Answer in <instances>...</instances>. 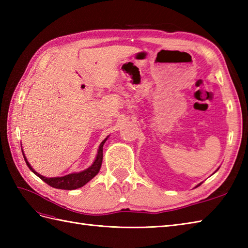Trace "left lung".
I'll list each match as a JSON object with an SVG mask.
<instances>
[{"instance_id": "obj_1", "label": "left lung", "mask_w": 248, "mask_h": 248, "mask_svg": "<svg viewBox=\"0 0 248 248\" xmlns=\"http://www.w3.org/2000/svg\"><path fill=\"white\" fill-rule=\"evenodd\" d=\"M217 170H218V168H217ZM217 170H215L214 172H217ZM214 172H213V173H214ZM202 183H199V184H197V186H195V187H197V186H200V184H202Z\"/></svg>"}]
</instances>
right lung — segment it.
I'll return each mask as SVG.
<instances>
[{
    "label": "right lung",
    "mask_w": 248,
    "mask_h": 248,
    "mask_svg": "<svg viewBox=\"0 0 248 248\" xmlns=\"http://www.w3.org/2000/svg\"><path fill=\"white\" fill-rule=\"evenodd\" d=\"M108 138H109V135H108L107 138H105L101 141V144H100V146H99L96 159H94L93 163L91 166L80 172H72V173H69V175H66L62 177L46 178L43 175H40V173L37 172L34 168L31 166L23 151H22V154H23L26 165H28L30 170L33 171L37 177H39L41 180L45 181L46 184H49V186L52 187L60 188V189H69V191H71V189H76V188L84 186L87 182L91 181L94 176L98 175L100 168H101L102 159H103V145L105 144V141L108 140Z\"/></svg>",
    "instance_id": "1"
}]
</instances>
